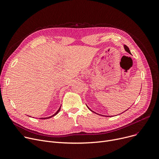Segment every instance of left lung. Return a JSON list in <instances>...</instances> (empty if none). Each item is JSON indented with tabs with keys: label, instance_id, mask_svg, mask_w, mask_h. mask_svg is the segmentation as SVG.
Returning <instances> with one entry per match:
<instances>
[{
	"label": "left lung",
	"instance_id": "obj_1",
	"mask_svg": "<svg viewBox=\"0 0 159 159\" xmlns=\"http://www.w3.org/2000/svg\"><path fill=\"white\" fill-rule=\"evenodd\" d=\"M124 47L125 50H126V51L128 53H129V54H131V52H130V50L129 49L128 47L127 46H126V45H124ZM87 107H88V106H87ZM88 107L89 108V107ZM89 110H90V109H89ZM91 111H93L92 110H91ZM93 112H94V111H93ZM94 113H95V112H94ZM98 115H99V114H98Z\"/></svg>",
	"mask_w": 159,
	"mask_h": 159
}]
</instances>
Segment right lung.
Listing matches in <instances>:
<instances>
[{"mask_svg":"<svg viewBox=\"0 0 159 159\" xmlns=\"http://www.w3.org/2000/svg\"><path fill=\"white\" fill-rule=\"evenodd\" d=\"M61 107H59V109H58V110H57V111L54 114V115H53L52 116H49V117H46V118H41V119H49V118H51V117H52V116H54L55 115H56L58 112H59V111H60V110H61Z\"/></svg>","mask_w":159,"mask_h":159,"instance_id":"1","label":"right lung"}]
</instances>
